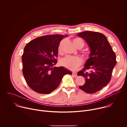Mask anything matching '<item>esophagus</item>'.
Returning <instances> with one entry per match:
<instances>
[{"mask_svg": "<svg viewBox=\"0 0 127 127\" xmlns=\"http://www.w3.org/2000/svg\"><path fill=\"white\" fill-rule=\"evenodd\" d=\"M72 75L74 76V77H76L77 76V74L76 72H73V73H72Z\"/></svg>", "mask_w": 127, "mask_h": 127, "instance_id": "34e87169", "label": "esophagus"}]
</instances>
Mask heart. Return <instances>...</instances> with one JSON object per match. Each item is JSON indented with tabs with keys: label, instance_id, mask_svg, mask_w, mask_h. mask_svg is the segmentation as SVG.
<instances>
[{
	"label": "heart",
	"instance_id": "obj_1",
	"mask_svg": "<svg viewBox=\"0 0 127 127\" xmlns=\"http://www.w3.org/2000/svg\"><path fill=\"white\" fill-rule=\"evenodd\" d=\"M74 43L76 45L77 47H81L82 48L84 45V43L83 41L80 38H76L74 39ZM62 43L61 42L58 47V52L60 54L62 53ZM84 55L86 57H88L89 56V53L88 52H85L84 53ZM82 62V59L79 57L76 56H70L67 55L65 57L62 58L60 60V64L62 66L65 67L66 68L71 70H76L79 66H80Z\"/></svg>",
	"mask_w": 127,
	"mask_h": 127
}]
</instances>
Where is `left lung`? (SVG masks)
I'll use <instances>...</instances> for the list:
<instances>
[{
    "mask_svg": "<svg viewBox=\"0 0 127 127\" xmlns=\"http://www.w3.org/2000/svg\"><path fill=\"white\" fill-rule=\"evenodd\" d=\"M77 35L86 42L90 49L89 58L77 73L85 79V84L79 88L86 93L95 94L110 82L117 63L116 54L106 37L100 32L84 31Z\"/></svg>",
    "mask_w": 127,
    "mask_h": 127,
    "instance_id": "left-lung-1",
    "label": "left lung"
}]
</instances>
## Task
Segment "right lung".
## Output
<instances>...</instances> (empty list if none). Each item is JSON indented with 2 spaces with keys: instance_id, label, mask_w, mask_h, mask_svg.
<instances>
[{
  "instance_id": "add662e5",
  "label": "right lung",
  "mask_w": 127,
  "mask_h": 127,
  "mask_svg": "<svg viewBox=\"0 0 127 127\" xmlns=\"http://www.w3.org/2000/svg\"><path fill=\"white\" fill-rule=\"evenodd\" d=\"M64 37L44 35L26 45L22 57L23 73L27 84L34 92L49 94L57 88L65 75L72 74L63 67H53L57 63L58 47Z\"/></svg>"
}]
</instances>
